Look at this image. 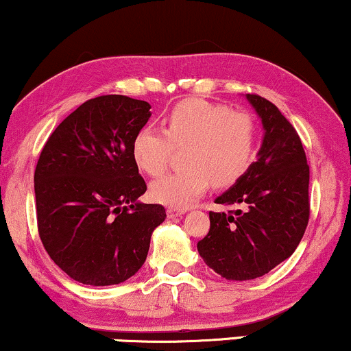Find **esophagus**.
I'll return each instance as SVG.
<instances>
[{
  "mask_svg": "<svg viewBox=\"0 0 351 351\" xmlns=\"http://www.w3.org/2000/svg\"><path fill=\"white\" fill-rule=\"evenodd\" d=\"M184 213L185 211L180 208H167V218H179V216H182Z\"/></svg>",
  "mask_w": 351,
  "mask_h": 351,
  "instance_id": "obj_1",
  "label": "esophagus"
}]
</instances>
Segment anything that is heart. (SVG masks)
I'll return each mask as SVG.
<instances>
[{"label": "heart", "mask_w": 351, "mask_h": 351, "mask_svg": "<svg viewBox=\"0 0 351 351\" xmlns=\"http://www.w3.org/2000/svg\"><path fill=\"white\" fill-rule=\"evenodd\" d=\"M176 149H184L185 171L154 180L149 195L171 208H187L211 182L234 184L247 172L255 153V127L242 112L203 99L179 102L166 117V132L151 125L133 138V161L148 176L166 171Z\"/></svg>", "instance_id": "1"}]
</instances>
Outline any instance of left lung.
<instances>
[{"instance_id":"8db88e82","label":"left lung","mask_w":351,"mask_h":351,"mask_svg":"<svg viewBox=\"0 0 351 351\" xmlns=\"http://www.w3.org/2000/svg\"><path fill=\"white\" fill-rule=\"evenodd\" d=\"M262 122L257 161L215 203L210 231L197 244L206 265L226 280L268 274L295 252L309 221V166L293 125L270 101L245 94Z\"/></svg>"}]
</instances>
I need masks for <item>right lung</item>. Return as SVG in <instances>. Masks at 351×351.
<instances>
[{
	"instance_id": "1",
	"label": "right lung",
	"mask_w": 351,
	"mask_h": 351,
	"mask_svg": "<svg viewBox=\"0 0 351 351\" xmlns=\"http://www.w3.org/2000/svg\"><path fill=\"white\" fill-rule=\"evenodd\" d=\"M151 106L119 94L89 99L66 117L38 158L37 224L50 258L70 278L109 287L140 270L162 205L141 203L146 184L132 145Z\"/></svg>"
}]
</instances>
